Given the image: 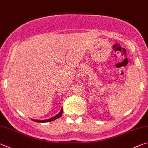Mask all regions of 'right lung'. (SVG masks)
Listing matches in <instances>:
<instances>
[{
    "instance_id": "add662e5",
    "label": "right lung",
    "mask_w": 148,
    "mask_h": 148,
    "mask_svg": "<svg viewBox=\"0 0 148 148\" xmlns=\"http://www.w3.org/2000/svg\"><path fill=\"white\" fill-rule=\"evenodd\" d=\"M63 114V109L61 108V111L59 112V113L56 115L55 116H53L52 118H51V119H47V120H34V119H32L33 121H34V122H40V123H44V122H51V121H53L54 120H56L59 119V118L61 116V115H62Z\"/></svg>"
}]
</instances>
